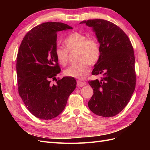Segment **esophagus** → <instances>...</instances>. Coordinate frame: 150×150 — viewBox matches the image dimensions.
<instances>
[{
  "label": "esophagus",
  "instance_id": "esophagus-1",
  "mask_svg": "<svg viewBox=\"0 0 150 150\" xmlns=\"http://www.w3.org/2000/svg\"><path fill=\"white\" fill-rule=\"evenodd\" d=\"M85 85H86V82H82V81H79V80L77 81V86H78V87H83V86Z\"/></svg>",
  "mask_w": 150,
  "mask_h": 150
}]
</instances>
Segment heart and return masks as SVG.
Segmentation results:
<instances>
[{
	"mask_svg": "<svg viewBox=\"0 0 150 150\" xmlns=\"http://www.w3.org/2000/svg\"><path fill=\"white\" fill-rule=\"evenodd\" d=\"M66 49L57 47L55 54L58 62L62 66L67 64L68 51H77L76 60L78 62L71 65L64 71V74L78 79L86 78L90 71L89 64L94 66L100 59L101 49L98 40L94 37L87 38L85 34L73 33L67 35L64 41Z\"/></svg>",
	"mask_w": 150,
	"mask_h": 150,
	"instance_id": "obj_1",
	"label": "heart"
}]
</instances>
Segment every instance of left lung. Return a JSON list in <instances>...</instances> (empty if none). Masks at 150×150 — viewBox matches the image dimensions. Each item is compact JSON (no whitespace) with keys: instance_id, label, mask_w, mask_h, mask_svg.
I'll return each instance as SVG.
<instances>
[{"instance_id":"obj_1","label":"left lung","mask_w":150,"mask_h":150,"mask_svg":"<svg viewBox=\"0 0 150 150\" xmlns=\"http://www.w3.org/2000/svg\"><path fill=\"white\" fill-rule=\"evenodd\" d=\"M80 24L93 28L101 49L92 74L103 77L88 82L94 91L89 108L96 115L112 117L126 106L135 89L133 47L125 32L110 21L90 19Z\"/></svg>"}]
</instances>
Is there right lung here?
<instances>
[{
  "mask_svg": "<svg viewBox=\"0 0 150 150\" xmlns=\"http://www.w3.org/2000/svg\"><path fill=\"white\" fill-rule=\"evenodd\" d=\"M72 29L62 22H45L29 30L20 45L16 63L18 91L38 118L49 120L59 115L76 87L73 78H56L61 72L55 54L57 33ZM54 80L55 85L51 83Z\"/></svg>",
  "mask_w": 150,
  "mask_h": 150,
  "instance_id": "1",
  "label": "right lung"
}]
</instances>
